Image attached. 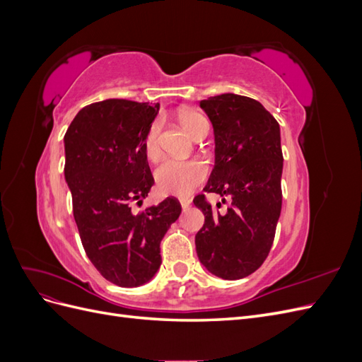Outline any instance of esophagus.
I'll list each match as a JSON object with an SVG mask.
<instances>
[{
    "instance_id": "esophagus-1",
    "label": "esophagus",
    "mask_w": 362,
    "mask_h": 362,
    "mask_svg": "<svg viewBox=\"0 0 362 362\" xmlns=\"http://www.w3.org/2000/svg\"><path fill=\"white\" fill-rule=\"evenodd\" d=\"M180 204H181V206H182V210H187V208L192 205V199H189V198H181V199H180Z\"/></svg>"
}]
</instances>
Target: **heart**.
<instances>
[{
	"label": "heart",
	"mask_w": 362,
	"mask_h": 362,
	"mask_svg": "<svg viewBox=\"0 0 362 362\" xmlns=\"http://www.w3.org/2000/svg\"><path fill=\"white\" fill-rule=\"evenodd\" d=\"M182 128L194 139L208 125V120L198 112H182L180 115ZM160 124L154 122L145 137V152L149 158L158 156ZM206 177V166L199 160H164L156 170L157 189L164 194L185 196L193 192Z\"/></svg>",
	"instance_id": "1"
}]
</instances>
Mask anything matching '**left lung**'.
Wrapping results in <instances>:
<instances>
[{"label":"left lung","instance_id":"1","mask_svg":"<svg viewBox=\"0 0 362 362\" xmlns=\"http://www.w3.org/2000/svg\"><path fill=\"white\" fill-rule=\"evenodd\" d=\"M214 131V168L204 187L229 199L211 208L194 198L205 223L194 237L196 254L213 275L234 281L254 273L269 255L281 216V129L261 103L222 93L199 103Z\"/></svg>","mask_w":362,"mask_h":362}]
</instances>
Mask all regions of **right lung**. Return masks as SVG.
Masks as SVG:
<instances>
[{
	"label": "right lung",
	"instance_id": "1",
	"mask_svg": "<svg viewBox=\"0 0 362 362\" xmlns=\"http://www.w3.org/2000/svg\"><path fill=\"white\" fill-rule=\"evenodd\" d=\"M160 104L105 100L86 105L64 134V180L87 257L119 287H139L161 264L160 242L181 214L175 198L141 213L154 178L145 137Z\"/></svg>",
	"mask_w": 362,
	"mask_h": 362
}]
</instances>
